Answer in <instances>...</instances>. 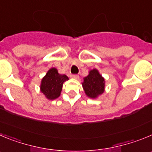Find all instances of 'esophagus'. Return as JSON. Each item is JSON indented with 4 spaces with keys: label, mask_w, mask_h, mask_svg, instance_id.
I'll list each match as a JSON object with an SVG mask.
<instances>
[{
    "label": "esophagus",
    "mask_w": 152,
    "mask_h": 152,
    "mask_svg": "<svg viewBox=\"0 0 152 152\" xmlns=\"http://www.w3.org/2000/svg\"><path fill=\"white\" fill-rule=\"evenodd\" d=\"M71 77L74 79H77L79 77V76L77 75H71Z\"/></svg>",
    "instance_id": "34e87169"
}]
</instances>
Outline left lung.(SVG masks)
I'll return each instance as SVG.
<instances>
[{"label": "left lung", "instance_id": "1", "mask_svg": "<svg viewBox=\"0 0 152 152\" xmlns=\"http://www.w3.org/2000/svg\"><path fill=\"white\" fill-rule=\"evenodd\" d=\"M82 86L87 96L96 99L105 91V79L102 77L97 69H93L83 78Z\"/></svg>", "mask_w": 152, "mask_h": 152}]
</instances>
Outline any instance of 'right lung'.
I'll use <instances>...</instances> for the list:
<instances>
[{"label":"right lung","mask_w":152,"mask_h":152,"mask_svg":"<svg viewBox=\"0 0 152 152\" xmlns=\"http://www.w3.org/2000/svg\"><path fill=\"white\" fill-rule=\"evenodd\" d=\"M69 80L65 75H60L55 68H52L43 77L41 91L48 99L53 100L60 96L63 83Z\"/></svg>","instance_id":"1"}]
</instances>
